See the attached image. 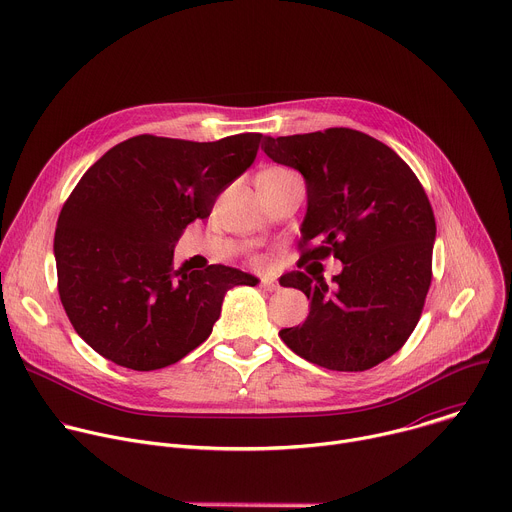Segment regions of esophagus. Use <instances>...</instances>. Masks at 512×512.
I'll return each mask as SVG.
<instances>
[{"mask_svg":"<svg viewBox=\"0 0 512 512\" xmlns=\"http://www.w3.org/2000/svg\"><path fill=\"white\" fill-rule=\"evenodd\" d=\"M259 285H261L263 289H267V291H275V289L279 287L273 279H267V277H261V279H259Z\"/></svg>","mask_w":512,"mask_h":512,"instance_id":"esophagus-1","label":"esophagus"}]
</instances>
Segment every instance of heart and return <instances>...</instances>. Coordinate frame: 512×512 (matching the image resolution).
Wrapping results in <instances>:
<instances>
[{"label": "heart", "mask_w": 512, "mask_h": 512, "mask_svg": "<svg viewBox=\"0 0 512 512\" xmlns=\"http://www.w3.org/2000/svg\"><path fill=\"white\" fill-rule=\"evenodd\" d=\"M271 172H279V170H271Z\"/></svg>", "instance_id": "heart-1"}]
</instances>
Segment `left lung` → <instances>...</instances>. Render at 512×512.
Here are the masks:
<instances>
[{
	"label": "left lung",
	"instance_id": "1",
	"mask_svg": "<svg viewBox=\"0 0 512 512\" xmlns=\"http://www.w3.org/2000/svg\"><path fill=\"white\" fill-rule=\"evenodd\" d=\"M263 152L306 180L300 263H344L332 285L304 271L279 279L310 300L281 340L330 371L377 367L415 330L431 285L435 216L421 182L389 145L348 127L265 137Z\"/></svg>",
	"mask_w": 512,
	"mask_h": 512
}]
</instances>
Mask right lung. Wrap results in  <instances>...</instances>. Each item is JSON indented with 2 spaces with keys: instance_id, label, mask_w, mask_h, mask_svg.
<instances>
[{
  "instance_id": "1",
  "label": "right lung",
  "mask_w": 512,
  "mask_h": 512,
  "mask_svg": "<svg viewBox=\"0 0 512 512\" xmlns=\"http://www.w3.org/2000/svg\"><path fill=\"white\" fill-rule=\"evenodd\" d=\"M261 133L218 141L135 135L97 160L66 198L54 233L58 294L103 358L158 371L200 346L227 291L257 279L227 265L174 267V245L253 162Z\"/></svg>"
}]
</instances>
